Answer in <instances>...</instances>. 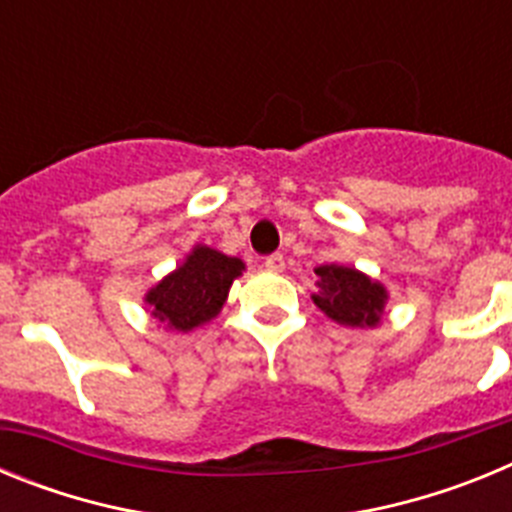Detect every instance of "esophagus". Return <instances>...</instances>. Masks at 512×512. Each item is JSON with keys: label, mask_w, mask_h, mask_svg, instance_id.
<instances>
[{"label": "esophagus", "mask_w": 512, "mask_h": 512, "mask_svg": "<svg viewBox=\"0 0 512 512\" xmlns=\"http://www.w3.org/2000/svg\"><path fill=\"white\" fill-rule=\"evenodd\" d=\"M284 266H287V264H284L282 253H271V256H266V259H264V269L274 271V274H282Z\"/></svg>", "instance_id": "34e87169"}]
</instances>
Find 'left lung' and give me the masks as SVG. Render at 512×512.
Masks as SVG:
<instances>
[{
    "label": "left lung",
    "instance_id": "1",
    "mask_svg": "<svg viewBox=\"0 0 512 512\" xmlns=\"http://www.w3.org/2000/svg\"><path fill=\"white\" fill-rule=\"evenodd\" d=\"M318 282L312 302L346 328H377L382 323L390 292L364 271L343 264H323L315 269Z\"/></svg>",
    "mask_w": 512,
    "mask_h": 512
}]
</instances>
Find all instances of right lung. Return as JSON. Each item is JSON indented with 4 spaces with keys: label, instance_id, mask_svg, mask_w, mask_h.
<instances>
[{
    "label": "right lung",
    "instance_id": "right-lung-1",
    "mask_svg": "<svg viewBox=\"0 0 512 512\" xmlns=\"http://www.w3.org/2000/svg\"><path fill=\"white\" fill-rule=\"evenodd\" d=\"M243 271L246 264L241 259L197 243L182 264L148 289L143 302L164 330L189 333L220 315L230 287Z\"/></svg>",
    "mask_w": 512,
    "mask_h": 512
}]
</instances>
